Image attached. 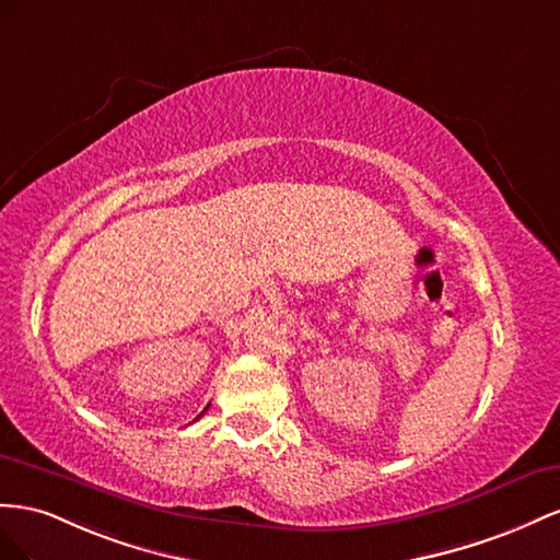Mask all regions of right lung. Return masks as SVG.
<instances>
[{"label":"right lung","mask_w":560,"mask_h":560,"mask_svg":"<svg viewBox=\"0 0 560 560\" xmlns=\"http://www.w3.org/2000/svg\"><path fill=\"white\" fill-rule=\"evenodd\" d=\"M203 412H206V408H203ZM203 412H201V415H203ZM201 415H199V418H201ZM199 418H197V420H199Z\"/></svg>","instance_id":"right-lung-1"}]
</instances>
